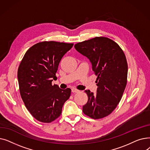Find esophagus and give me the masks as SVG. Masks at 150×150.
Segmentation results:
<instances>
[{
  "label": "esophagus",
  "mask_w": 150,
  "mask_h": 150,
  "mask_svg": "<svg viewBox=\"0 0 150 150\" xmlns=\"http://www.w3.org/2000/svg\"><path fill=\"white\" fill-rule=\"evenodd\" d=\"M79 91H78V90L75 89V88L72 89V92H73V93H78Z\"/></svg>",
  "instance_id": "obj_1"
}]
</instances>
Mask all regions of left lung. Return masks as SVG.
<instances>
[{"instance_id": "1", "label": "left lung", "mask_w": 150, "mask_h": 150, "mask_svg": "<svg viewBox=\"0 0 150 150\" xmlns=\"http://www.w3.org/2000/svg\"><path fill=\"white\" fill-rule=\"evenodd\" d=\"M75 49L88 58L97 75V93L86 90L88 101L84 114L98 119L111 114L120 102L127 86L128 64L120 46L105 37H96L77 43Z\"/></svg>"}]
</instances>
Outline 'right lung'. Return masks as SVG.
<instances>
[{"mask_svg":"<svg viewBox=\"0 0 150 150\" xmlns=\"http://www.w3.org/2000/svg\"><path fill=\"white\" fill-rule=\"evenodd\" d=\"M73 45L39 42L30 47L21 62L18 71L21 96L28 111L39 122L50 123L57 119L70 96V89H61L52 81L57 78L61 58Z\"/></svg>","mask_w":150,"mask_h":150,"instance_id":"obj_1","label":"right lung"}]
</instances>
